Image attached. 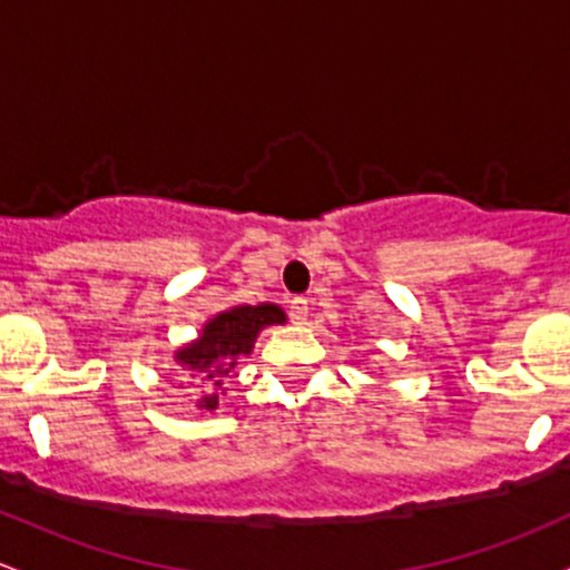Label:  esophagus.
<instances>
[{
  "instance_id": "1",
  "label": "esophagus",
  "mask_w": 570,
  "mask_h": 570,
  "mask_svg": "<svg viewBox=\"0 0 570 570\" xmlns=\"http://www.w3.org/2000/svg\"><path fill=\"white\" fill-rule=\"evenodd\" d=\"M287 313H291L293 324H304L309 315V302L304 296H293L291 304H287Z\"/></svg>"
}]
</instances>
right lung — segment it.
Segmentation results:
<instances>
[{
  "instance_id": "obj_1",
  "label": "right lung",
  "mask_w": 570,
  "mask_h": 570,
  "mask_svg": "<svg viewBox=\"0 0 570 570\" xmlns=\"http://www.w3.org/2000/svg\"><path fill=\"white\" fill-rule=\"evenodd\" d=\"M285 313L277 304H257V307H233L227 313L216 315L203 328L199 340L180 348L175 360L189 371V379L205 386L208 395L199 401V406H219V392L238 365V356L249 354L255 348V337L263 326L283 324Z\"/></svg>"
}]
</instances>
